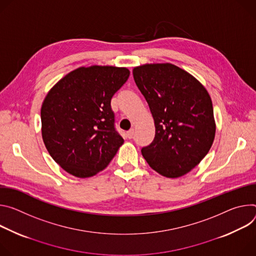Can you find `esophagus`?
<instances>
[{
	"label": "esophagus",
	"instance_id": "1",
	"mask_svg": "<svg viewBox=\"0 0 256 256\" xmlns=\"http://www.w3.org/2000/svg\"><path fill=\"white\" fill-rule=\"evenodd\" d=\"M134 134H135V131H134V129H131V130H129V131L126 133V136H127V138L131 139V138H133Z\"/></svg>",
	"mask_w": 256,
	"mask_h": 256
}]
</instances>
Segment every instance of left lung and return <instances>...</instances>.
Masks as SVG:
<instances>
[{
  "label": "left lung",
  "mask_w": 256,
  "mask_h": 256,
  "mask_svg": "<svg viewBox=\"0 0 256 256\" xmlns=\"http://www.w3.org/2000/svg\"><path fill=\"white\" fill-rule=\"evenodd\" d=\"M133 77L156 126L154 141L141 154L164 177L187 174L208 154L214 139L208 92L188 72L168 63L136 67Z\"/></svg>",
  "instance_id": "left-lung-1"
}]
</instances>
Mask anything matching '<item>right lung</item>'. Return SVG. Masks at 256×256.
Returning a JSON list of instances; mask_svg holds the SVG:
<instances>
[{
  "mask_svg": "<svg viewBox=\"0 0 256 256\" xmlns=\"http://www.w3.org/2000/svg\"><path fill=\"white\" fill-rule=\"evenodd\" d=\"M129 75L127 68L81 67L46 94L40 110L42 139L67 173L78 178L98 174L123 144L110 100Z\"/></svg>",
  "mask_w": 256,
  "mask_h": 256,
  "instance_id": "right-lung-1",
  "label": "right lung"
}]
</instances>
